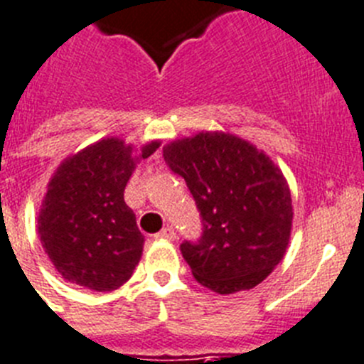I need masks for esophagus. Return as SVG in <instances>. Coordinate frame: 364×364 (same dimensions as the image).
<instances>
[{"label": "esophagus", "instance_id": "obj_1", "mask_svg": "<svg viewBox=\"0 0 364 364\" xmlns=\"http://www.w3.org/2000/svg\"><path fill=\"white\" fill-rule=\"evenodd\" d=\"M176 238V232H173V229L172 227H164L163 230H161V232H157L156 235V240H173Z\"/></svg>", "mask_w": 364, "mask_h": 364}]
</instances>
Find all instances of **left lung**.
Returning a JSON list of instances; mask_svg holds the SVG:
<instances>
[{
    "instance_id": "obj_1",
    "label": "left lung",
    "mask_w": 364,
    "mask_h": 364,
    "mask_svg": "<svg viewBox=\"0 0 364 364\" xmlns=\"http://www.w3.org/2000/svg\"><path fill=\"white\" fill-rule=\"evenodd\" d=\"M200 210L203 232L181 252L201 286L220 293L252 289L286 255L291 192L277 164L249 141L200 132L163 148Z\"/></svg>"
}]
</instances>
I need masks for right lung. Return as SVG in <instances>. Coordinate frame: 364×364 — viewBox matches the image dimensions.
Segmentation results:
<instances>
[{"label": "right lung", "mask_w": 364, "mask_h": 364, "mask_svg": "<svg viewBox=\"0 0 364 364\" xmlns=\"http://www.w3.org/2000/svg\"><path fill=\"white\" fill-rule=\"evenodd\" d=\"M151 141L134 156L122 139H100L60 163L38 214V235L64 280L93 291H113L134 274L144 236L126 205L124 188Z\"/></svg>", "instance_id": "right-lung-1"}]
</instances>
